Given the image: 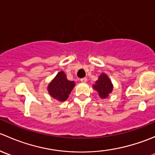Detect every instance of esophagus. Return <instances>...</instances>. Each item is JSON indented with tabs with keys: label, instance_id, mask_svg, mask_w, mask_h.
<instances>
[{
	"label": "esophagus",
	"instance_id": "esophagus-1",
	"mask_svg": "<svg viewBox=\"0 0 155 155\" xmlns=\"http://www.w3.org/2000/svg\"><path fill=\"white\" fill-rule=\"evenodd\" d=\"M87 79L86 77H85V78H82V79H80V81L82 82H87Z\"/></svg>",
	"mask_w": 155,
	"mask_h": 155
}]
</instances>
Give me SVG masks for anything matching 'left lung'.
<instances>
[{"mask_svg": "<svg viewBox=\"0 0 155 155\" xmlns=\"http://www.w3.org/2000/svg\"><path fill=\"white\" fill-rule=\"evenodd\" d=\"M95 90L99 93L101 98H106L109 96L112 91V85L110 79L104 73L100 76L98 80L96 82V85H94Z\"/></svg>", "mask_w": 155, "mask_h": 155, "instance_id": "8db88e82", "label": "left lung"}]
</instances>
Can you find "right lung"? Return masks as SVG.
I'll return each mask as SVG.
<instances>
[{
	"instance_id": "right-lung-1",
	"label": "right lung",
	"mask_w": 155,
	"mask_h": 155,
	"mask_svg": "<svg viewBox=\"0 0 155 155\" xmlns=\"http://www.w3.org/2000/svg\"><path fill=\"white\" fill-rule=\"evenodd\" d=\"M74 85V82L69 81L65 73L61 71L50 82L48 86V91L52 97L59 101H64L68 98Z\"/></svg>"
}]
</instances>
